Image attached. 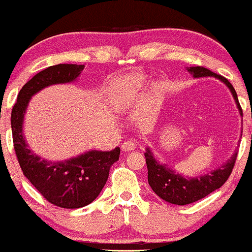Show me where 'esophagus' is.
Here are the masks:
<instances>
[{
    "instance_id": "obj_1",
    "label": "esophagus",
    "mask_w": 252,
    "mask_h": 252,
    "mask_svg": "<svg viewBox=\"0 0 252 252\" xmlns=\"http://www.w3.org/2000/svg\"><path fill=\"white\" fill-rule=\"evenodd\" d=\"M135 148H136L135 143H133V142H129V141L124 142L123 144H122V146H121V149H122L123 152L132 151V150H135Z\"/></svg>"
}]
</instances>
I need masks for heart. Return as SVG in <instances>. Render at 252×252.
Masks as SVG:
<instances>
[{
	"mask_svg": "<svg viewBox=\"0 0 252 252\" xmlns=\"http://www.w3.org/2000/svg\"><path fill=\"white\" fill-rule=\"evenodd\" d=\"M145 82L143 74H129L121 76L111 84L109 88L110 104L115 109L124 111L131 106L138 96Z\"/></svg>",
	"mask_w": 252,
	"mask_h": 252,
	"instance_id": "1",
	"label": "heart"
}]
</instances>
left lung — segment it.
<instances>
[{"mask_svg":"<svg viewBox=\"0 0 252 252\" xmlns=\"http://www.w3.org/2000/svg\"><path fill=\"white\" fill-rule=\"evenodd\" d=\"M187 71L190 73V75L194 79L213 76V78L223 82L230 91L232 97H234L237 109L240 111V115L243 117L242 108L238 103L236 92H235L232 85L227 79L216 74V73H213L205 67H200V66L187 67ZM144 156L146 166H148V181L152 190L166 202L184 206L195 202L197 200L207 196L208 194L214 192L215 189H220L227 181L232 168H234L235 160H236L237 157V150H235L230 159H228L224 164L216 167L215 170L211 171L209 173L202 174L200 177H187L179 173V172H176L167 164L160 163L155 157L154 152L151 151L150 148H146Z\"/></svg>","mask_w":252,"mask_h":252,"instance_id":"8db88e82","label":"left lung"}]
</instances>
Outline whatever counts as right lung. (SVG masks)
<instances>
[{
	"label": "right lung",
	"mask_w": 252,
	"mask_h": 252,
	"mask_svg": "<svg viewBox=\"0 0 252 252\" xmlns=\"http://www.w3.org/2000/svg\"><path fill=\"white\" fill-rule=\"evenodd\" d=\"M84 67L59 63L37 73L22 87L11 111L12 141L23 174L47 201L67 209L81 208L96 199L107 183L110 166L119 160L120 148L111 151L91 150L65 160H47L29 149L23 123L34 94L52 85L74 82Z\"/></svg>",
	"instance_id": "right-lung-1"
}]
</instances>
